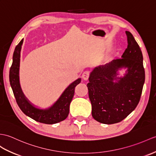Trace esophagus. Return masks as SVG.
<instances>
[{"label":"esophagus","instance_id":"34e87169","mask_svg":"<svg viewBox=\"0 0 156 156\" xmlns=\"http://www.w3.org/2000/svg\"><path fill=\"white\" fill-rule=\"evenodd\" d=\"M89 76H90V72L88 71H85L84 73L82 74V78L84 79V80H88Z\"/></svg>","mask_w":156,"mask_h":156}]
</instances>
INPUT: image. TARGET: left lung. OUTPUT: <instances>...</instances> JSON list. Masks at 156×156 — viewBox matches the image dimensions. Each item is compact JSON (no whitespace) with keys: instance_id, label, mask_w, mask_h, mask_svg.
Masks as SVG:
<instances>
[{"instance_id":"left-lung-1","label":"left lung","mask_w":156,"mask_h":156,"mask_svg":"<svg viewBox=\"0 0 156 156\" xmlns=\"http://www.w3.org/2000/svg\"><path fill=\"white\" fill-rule=\"evenodd\" d=\"M126 33L128 45L121 58L94 68L87 84L92 117L105 124L121 122L135 110L144 84L142 50L131 32ZM122 69L125 73L118 77Z\"/></svg>"}]
</instances>
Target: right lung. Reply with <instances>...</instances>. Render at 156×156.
I'll use <instances>...</instances> for the list:
<instances>
[{
  "mask_svg": "<svg viewBox=\"0 0 156 156\" xmlns=\"http://www.w3.org/2000/svg\"><path fill=\"white\" fill-rule=\"evenodd\" d=\"M23 43V39H22L14 49L12 64L9 72L10 84L18 106L27 116L43 124H54L64 120L69 114L70 104L74 94L75 87L80 83L81 78H78L72 82L52 106L45 109L36 107L24 96L20 84L19 68Z\"/></svg>",
  "mask_w": 156,
  "mask_h": 156,
  "instance_id": "1",
  "label": "right lung"
}]
</instances>
